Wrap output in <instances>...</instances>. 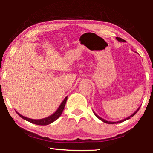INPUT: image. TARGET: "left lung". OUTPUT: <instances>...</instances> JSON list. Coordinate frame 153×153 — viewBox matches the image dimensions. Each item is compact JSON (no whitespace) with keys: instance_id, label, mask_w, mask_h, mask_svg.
<instances>
[{"instance_id":"8db88e82","label":"left lung","mask_w":153,"mask_h":153,"mask_svg":"<svg viewBox=\"0 0 153 153\" xmlns=\"http://www.w3.org/2000/svg\"><path fill=\"white\" fill-rule=\"evenodd\" d=\"M116 39H117L119 42H126V40H124L123 39H122V38H118V37H117L116 38ZM140 108V107L138 109H137L135 112H134L133 114H131V115H130V116H129V117H128L127 118H125V119H123V120H120V121H107V120H104V119H102V118H101L100 117H99V116H98V115H97V114L95 113V112L94 111H93V113H94V114L95 115V116L96 117H97L98 119H99L100 120H101L102 121H103V122L104 123H108V124H114V123H121V122H123V121H126V120H129V119H130V117H132L133 116L135 115V114L138 112V110H139V108Z\"/></svg>"}]
</instances>
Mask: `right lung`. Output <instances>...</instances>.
Returning <instances> with one entry per match:
<instances>
[{
	"instance_id": "1",
	"label": "right lung",
	"mask_w": 153,
	"mask_h": 153,
	"mask_svg": "<svg viewBox=\"0 0 153 153\" xmlns=\"http://www.w3.org/2000/svg\"><path fill=\"white\" fill-rule=\"evenodd\" d=\"M67 97L65 98V99L63 100V102H61V104L59 107L58 109L56 110L53 114H52L51 115L48 116V117H47L40 119V120H33V119L27 118L26 117H24V116L22 115L21 114L17 112V111H16V113L20 116L21 117L23 118L25 120L29 121V122H30V123H32L33 124H36V125H39V126H46V125H48V124L54 122V121H56L59 117H60L62 113H63V111L65 105V103L67 101Z\"/></svg>"
}]
</instances>
